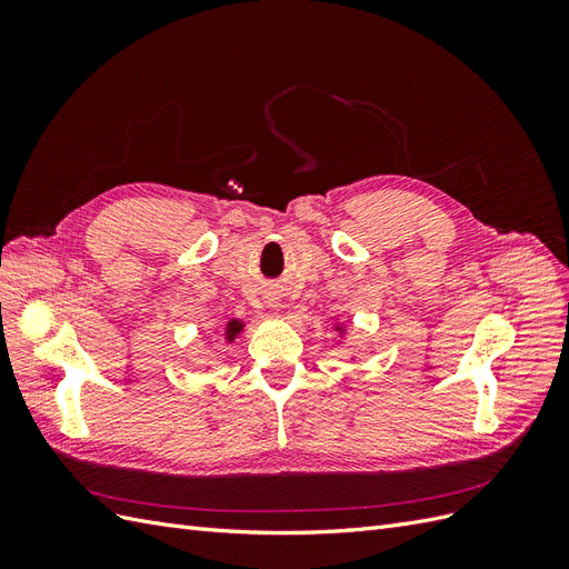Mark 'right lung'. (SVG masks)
I'll use <instances>...</instances> for the list:
<instances>
[{
	"instance_id": "obj_1",
	"label": "right lung",
	"mask_w": 569,
	"mask_h": 569,
	"mask_svg": "<svg viewBox=\"0 0 569 569\" xmlns=\"http://www.w3.org/2000/svg\"><path fill=\"white\" fill-rule=\"evenodd\" d=\"M242 330V322H237V320H232V322H228V330H226V335H228V339H234V335Z\"/></svg>"
}]
</instances>
